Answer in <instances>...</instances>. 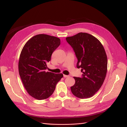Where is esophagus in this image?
I'll return each mask as SVG.
<instances>
[{
    "label": "esophagus",
    "instance_id": "esophagus-1",
    "mask_svg": "<svg viewBox=\"0 0 127 127\" xmlns=\"http://www.w3.org/2000/svg\"><path fill=\"white\" fill-rule=\"evenodd\" d=\"M63 77H64V78H67V77H69V75H63Z\"/></svg>",
    "mask_w": 127,
    "mask_h": 127
}]
</instances>
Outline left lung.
Segmentation results:
<instances>
[{
    "label": "left lung",
    "instance_id": "8db88e82",
    "mask_svg": "<svg viewBox=\"0 0 127 127\" xmlns=\"http://www.w3.org/2000/svg\"><path fill=\"white\" fill-rule=\"evenodd\" d=\"M78 59L77 68H81V77H74L71 91L76 97L85 99L94 96L101 87L107 72V56L99 40L87 33L80 32L66 38Z\"/></svg>",
    "mask_w": 127,
    "mask_h": 127
}]
</instances>
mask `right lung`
<instances>
[{"label":"right lung","mask_w":127,"mask_h":127,"mask_svg":"<svg viewBox=\"0 0 127 127\" xmlns=\"http://www.w3.org/2000/svg\"><path fill=\"white\" fill-rule=\"evenodd\" d=\"M60 39L41 34L31 38L24 45L19 57V74L28 94L38 100L49 97L62 74L46 71L47 63L60 45Z\"/></svg>","instance_id":"right-lung-1"}]
</instances>
